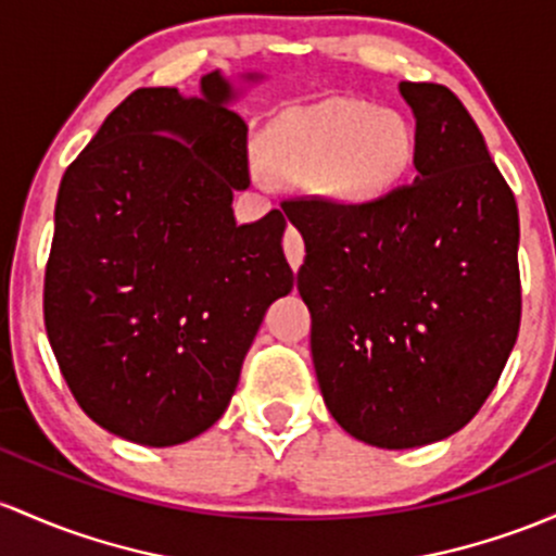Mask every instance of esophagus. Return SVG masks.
Returning a JSON list of instances; mask_svg holds the SVG:
<instances>
[{
	"label": "esophagus",
	"mask_w": 556,
	"mask_h": 556,
	"mask_svg": "<svg viewBox=\"0 0 556 556\" xmlns=\"http://www.w3.org/2000/svg\"><path fill=\"white\" fill-rule=\"evenodd\" d=\"M285 255H288L292 271H298L303 264V255H306V245H303V237L298 229H288V235H285Z\"/></svg>",
	"instance_id": "1"
}]
</instances>
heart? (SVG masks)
<instances>
[{
  "instance_id": "1",
  "label": "heart",
  "mask_w": 556,
  "mask_h": 556,
  "mask_svg": "<svg viewBox=\"0 0 556 556\" xmlns=\"http://www.w3.org/2000/svg\"><path fill=\"white\" fill-rule=\"evenodd\" d=\"M258 176L314 185L340 208H371L406 181L417 131L404 113L362 100L292 108L261 137Z\"/></svg>"
}]
</instances>
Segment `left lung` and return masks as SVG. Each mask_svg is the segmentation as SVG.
<instances>
[{"instance_id": "left-lung-1", "label": "left lung", "mask_w": 556, "mask_h": 556, "mask_svg": "<svg viewBox=\"0 0 556 556\" xmlns=\"http://www.w3.org/2000/svg\"><path fill=\"white\" fill-rule=\"evenodd\" d=\"M417 118L412 185L371 208L288 203L306 242L298 290L329 414L377 448L462 430L520 329V218L454 91L399 84Z\"/></svg>"}]
</instances>
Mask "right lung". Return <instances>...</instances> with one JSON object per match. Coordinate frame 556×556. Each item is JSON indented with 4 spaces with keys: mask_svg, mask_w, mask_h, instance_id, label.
<instances>
[{
    "mask_svg": "<svg viewBox=\"0 0 556 556\" xmlns=\"http://www.w3.org/2000/svg\"><path fill=\"white\" fill-rule=\"evenodd\" d=\"M264 73L137 89L60 181L45 325L78 406L139 446H179L227 412L266 308L292 290L279 211L237 224Z\"/></svg>",
    "mask_w": 556,
    "mask_h": 556,
    "instance_id": "1",
    "label": "right lung"
}]
</instances>
